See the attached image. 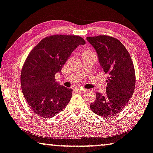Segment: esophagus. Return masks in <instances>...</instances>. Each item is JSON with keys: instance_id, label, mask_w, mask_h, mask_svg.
I'll use <instances>...</instances> for the list:
<instances>
[{"instance_id": "34e87169", "label": "esophagus", "mask_w": 153, "mask_h": 153, "mask_svg": "<svg viewBox=\"0 0 153 153\" xmlns=\"http://www.w3.org/2000/svg\"><path fill=\"white\" fill-rule=\"evenodd\" d=\"M75 90H76L77 91H78V92H80V93H84L85 91H86V89H82V88H80V87H76L75 88Z\"/></svg>"}]
</instances>
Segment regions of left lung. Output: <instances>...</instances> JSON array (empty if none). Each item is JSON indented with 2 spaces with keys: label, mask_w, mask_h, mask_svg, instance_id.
<instances>
[{
  "label": "left lung",
  "mask_w": 153,
  "mask_h": 153,
  "mask_svg": "<svg viewBox=\"0 0 153 153\" xmlns=\"http://www.w3.org/2000/svg\"><path fill=\"white\" fill-rule=\"evenodd\" d=\"M87 40L95 49L101 68L109 75L106 92H97L89 107L95 114L107 119L119 113L133 95L136 84L133 62L125 47L115 38L102 35Z\"/></svg>",
  "instance_id": "8db88e82"
}]
</instances>
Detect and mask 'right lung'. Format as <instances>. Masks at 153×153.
<instances>
[{"label":"right lung","mask_w":153,"mask_h":153,"mask_svg":"<svg viewBox=\"0 0 153 153\" xmlns=\"http://www.w3.org/2000/svg\"><path fill=\"white\" fill-rule=\"evenodd\" d=\"M85 41L78 36L54 35L42 39L31 50L21 73V86L29 107L41 117H52L71 100L73 90L56 82L55 74L71 53Z\"/></svg>","instance_id":"obj_1"}]
</instances>
